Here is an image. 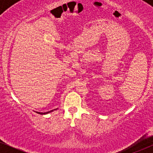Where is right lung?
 <instances>
[{"label": "right lung", "instance_id": "1", "mask_svg": "<svg viewBox=\"0 0 153 153\" xmlns=\"http://www.w3.org/2000/svg\"><path fill=\"white\" fill-rule=\"evenodd\" d=\"M55 110V109H54ZM52 111H53V110H52V111H47V112H38V111H36V113H38V114H48V113H50V112H52Z\"/></svg>", "mask_w": 153, "mask_h": 153}]
</instances>
